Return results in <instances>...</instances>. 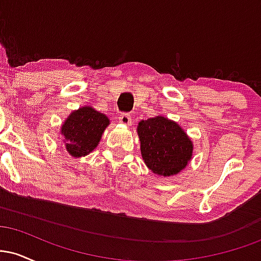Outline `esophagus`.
I'll list each match as a JSON object with an SVG mask.
<instances>
[{
	"label": "esophagus",
	"mask_w": 261,
	"mask_h": 261,
	"mask_svg": "<svg viewBox=\"0 0 261 261\" xmlns=\"http://www.w3.org/2000/svg\"><path fill=\"white\" fill-rule=\"evenodd\" d=\"M119 122L124 125V126H130L131 122H133V119H131V116L128 114H121L119 116Z\"/></svg>",
	"instance_id": "esophagus-1"
}]
</instances>
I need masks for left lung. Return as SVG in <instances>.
Returning a JSON list of instances; mask_svg holds the SVG:
<instances>
[{
	"mask_svg": "<svg viewBox=\"0 0 261 261\" xmlns=\"http://www.w3.org/2000/svg\"><path fill=\"white\" fill-rule=\"evenodd\" d=\"M141 155L147 168L160 176L176 175L193 158L194 145L178 122L157 115L137 125Z\"/></svg>",
	"mask_w": 261,
	"mask_h": 261,
	"instance_id": "8db88e82",
	"label": "left lung"
}]
</instances>
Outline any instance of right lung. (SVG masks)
Here are the masks:
<instances>
[{
  "label": "right lung",
  "mask_w": 261,
  "mask_h": 261,
  "mask_svg": "<svg viewBox=\"0 0 261 261\" xmlns=\"http://www.w3.org/2000/svg\"><path fill=\"white\" fill-rule=\"evenodd\" d=\"M109 124L110 120L106 114L98 112L92 106L81 107L71 112L60 127L66 151L73 158L89 154L99 145Z\"/></svg>",
  "instance_id": "add662e5"
}]
</instances>
